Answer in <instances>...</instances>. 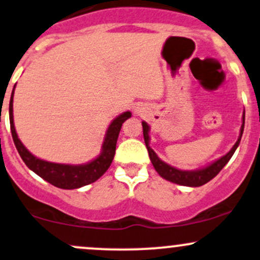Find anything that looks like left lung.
<instances>
[{
	"mask_svg": "<svg viewBox=\"0 0 260 260\" xmlns=\"http://www.w3.org/2000/svg\"><path fill=\"white\" fill-rule=\"evenodd\" d=\"M142 125H143V136H144L145 145H147L148 153H149L150 161H152L154 169L156 170V173H158L162 179H165V180L168 181H172L174 184L184 185V186L198 187V186H201V185H205L210 180H212V179L215 178L219 172H221L222 168L230 161V159L232 158L233 154H235L237 147H238L239 142H241L242 135H243L244 112H243V117H242L241 132H239L238 139H237L236 144L233 145L232 149H231L226 155L221 156V158L217 159V160L212 161L211 164L206 165V167L200 168V169H196V170H181V169H178V168L172 167V165L167 164L165 161H162L161 159L156 155V153L149 147V142H150L149 125H148L147 122L144 121L142 122Z\"/></svg>",
	"mask_w": 260,
	"mask_h": 260,
	"instance_id": "obj_1",
	"label": "left lung"
}]
</instances>
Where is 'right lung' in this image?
Segmentation results:
<instances>
[{"label":"right lung","instance_id":"add662e5","mask_svg":"<svg viewBox=\"0 0 260 260\" xmlns=\"http://www.w3.org/2000/svg\"><path fill=\"white\" fill-rule=\"evenodd\" d=\"M14 87H16V85H14ZM14 87L10 101L11 133H12L14 145H16L22 160L25 162V165H27L32 172L41 176L42 179H44V180L49 182V184L54 185V186L65 190L79 189V187L85 186V185L91 184V182H95L107 172L111 162L113 160V156H115L117 138H118L122 123H123L125 119H128L132 116V113H131L129 111L121 113V115L117 116L116 118L111 122V124L108 125L106 131L104 143H102L101 153H100V155L96 156L93 160L88 161L86 164L79 165L51 162L43 160V159H39L37 158L36 155H33V154L24 147L23 143L21 142V139L17 136L13 122Z\"/></svg>","mask_w":260,"mask_h":260}]
</instances>
